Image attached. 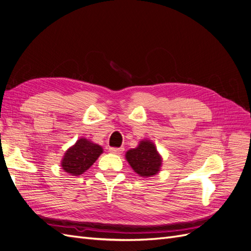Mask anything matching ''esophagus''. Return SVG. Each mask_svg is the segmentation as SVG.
I'll use <instances>...</instances> for the list:
<instances>
[{
  "label": "esophagus",
  "mask_w": 251,
  "mask_h": 251,
  "mask_svg": "<svg viewBox=\"0 0 251 251\" xmlns=\"http://www.w3.org/2000/svg\"><path fill=\"white\" fill-rule=\"evenodd\" d=\"M124 148H111L110 151L112 154H116V155H120L124 153Z\"/></svg>",
  "instance_id": "34e87169"
}]
</instances>
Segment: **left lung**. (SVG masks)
<instances>
[{
  "label": "left lung",
  "mask_w": 251,
  "mask_h": 251,
  "mask_svg": "<svg viewBox=\"0 0 251 251\" xmlns=\"http://www.w3.org/2000/svg\"><path fill=\"white\" fill-rule=\"evenodd\" d=\"M126 159L133 171L143 178L153 177L161 170L162 157L155 143L149 139L141 140L135 149L128 150Z\"/></svg>",
  "instance_id": "8db88e82"
}]
</instances>
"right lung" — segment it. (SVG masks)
Returning a JSON list of instances; mask_svg holds the SVG:
<instances>
[{
  "instance_id": "1",
  "label": "right lung",
  "mask_w": 251,
  "mask_h": 251,
  "mask_svg": "<svg viewBox=\"0 0 251 251\" xmlns=\"http://www.w3.org/2000/svg\"><path fill=\"white\" fill-rule=\"evenodd\" d=\"M102 153L103 149L100 144L81 137L65 151L60 166L69 175L79 176L87 172Z\"/></svg>"
}]
</instances>
